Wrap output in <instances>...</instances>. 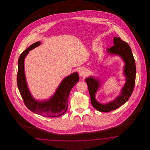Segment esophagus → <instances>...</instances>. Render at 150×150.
I'll list each match as a JSON object with an SVG mask.
<instances>
[{
	"mask_svg": "<svg viewBox=\"0 0 150 150\" xmlns=\"http://www.w3.org/2000/svg\"><path fill=\"white\" fill-rule=\"evenodd\" d=\"M79 74H80V76L81 77H85L87 75V71L85 69H81V70H80Z\"/></svg>",
	"mask_w": 150,
	"mask_h": 150,
	"instance_id": "1",
	"label": "esophagus"
}]
</instances>
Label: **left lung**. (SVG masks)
Here are the masks:
<instances>
[{
  "label": "left lung",
  "instance_id": "obj_1",
  "mask_svg": "<svg viewBox=\"0 0 150 150\" xmlns=\"http://www.w3.org/2000/svg\"><path fill=\"white\" fill-rule=\"evenodd\" d=\"M108 53L119 55L123 59L125 65L124 74L126 76V83L120 95L113 100L106 104H101L95 98L96 93L100 88L99 81L95 78L89 77L86 79L91 98V104L97 110L101 112H109L117 109L124 104L132 95L135 83L136 65L132 50L127 42L119 37L114 38V45L107 50Z\"/></svg>",
  "mask_w": 150,
  "mask_h": 150
}]
</instances>
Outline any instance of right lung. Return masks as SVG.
<instances>
[{
	"label": "right lung",
	"instance_id": "obj_1",
	"mask_svg": "<svg viewBox=\"0 0 150 150\" xmlns=\"http://www.w3.org/2000/svg\"><path fill=\"white\" fill-rule=\"evenodd\" d=\"M38 41L30 45L20 55L18 60L17 84L20 95L27 108L32 112L45 117H57L65 113L68 107L69 95L71 88L79 80L77 73L64 78L50 99L44 101L35 100L27 87L24 70V60L29 51L41 45Z\"/></svg>",
	"mask_w": 150,
	"mask_h": 150
}]
</instances>
